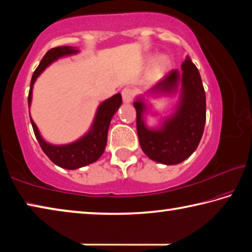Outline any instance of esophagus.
<instances>
[{
    "instance_id": "1",
    "label": "esophagus",
    "mask_w": 252,
    "mask_h": 252,
    "mask_svg": "<svg viewBox=\"0 0 252 252\" xmlns=\"http://www.w3.org/2000/svg\"><path fill=\"white\" fill-rule=\"evenodd\" d=\"M121 94H122V99H123V102H125V103H130V102L133 100L134 93H133V90H132V89H130V88L123 89Z\"/></svg>"
}]
</instances>
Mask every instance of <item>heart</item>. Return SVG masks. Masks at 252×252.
<instances>
[{
	"instance_id": "heart-1",
	"label": "heart",
	"mask_w": 252,
	"mask_h": 252,
	"mask_svg": "<svg viewBox=\"0 0 252 252\" xmlns=\"http://www.w3.org/2000/svg\"><path fill=\"white\" fill-rule=\"evenodd\" d=\"M169 60L165 57H160L156 60L155 66H153V74L159 76L169 67Z\"/></svg>"
}]
</instances>
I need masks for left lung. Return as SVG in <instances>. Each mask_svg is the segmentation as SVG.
<instances>
[{
    "instance_id": "left-lung-1",
    "label": "left lung",
    "mask_w": 252,
    "mask_h": 252,
    "mask_svg": "<svg viewBox=\"0 0 252 252\" xmlns=\"http://www.w3.org/2000/svg\"><path fill=\"white\" fill-rule=\"evenodd\" d=\"M178 70L170 71L152 88L155 91L173 92L181 83V100L177 112L163 122L161 129L150 130L144 125L146 110L141 100L134 101L136 131L142 151L151 160L163 164H178L195 151L206 125V92L201 76L187 57Z\"/></svg>"
}]
</instances>
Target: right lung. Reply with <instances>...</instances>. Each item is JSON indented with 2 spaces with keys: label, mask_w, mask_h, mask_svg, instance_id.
Masks as SVG:
<instances>
[{
  "label": "right lung",
  "mask_w": 252,
  "mask_h": 252,
  "mask_svg": "<svg viewBox=\"0 0 252 252\" xmlns=\"http://www.w3.org/2000/svg\"><path fill=\"white\" fill-rule=\"evenodd\" d=\"M76 52H78V50H74L71 46H57V48L51 49L45 53L44 57L41 60L39 66L36 67V70L34 71L32 75L28 96L29 108L32 100L33 84L41 72L59 58ZM121 103L122 97L120 93L102 102L99 109H97L91 130L83 138L79 139L78 141L73 143L65 144V146H52V144L45 142L40 135L35 123L31 119L34 134H35L36 140L39 141L42 150H43V152L49 157V159L54 164L69 170L79 169L81 167H84V165L92 163V162H95L102 156V153L104 152L111 119H112L113 114L117 112Z\"/></svg>",
  "instance_id": "1"
}]
</instances>
